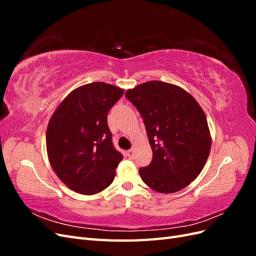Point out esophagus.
I'll list each match as a JSON object with an SVG mask.
<instances>
[{"label": "esophagus", "instance_id": "1", "mask_svg": "<svg viewBox=\"0 0 256 256\" xmlns=\"http://www.w3.org/2000/svg\"><path fill=\"white\" fill-rule=\"evenodd\" d=\"M127 156H128L130 159H132V158L134 157V150H128V152H127Z\"/></svg>", "mask_w": 256, "mask_h": 256}]
</instances>
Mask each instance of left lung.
<instances>
[{"instance_id": "left-lung-1", "label": "left lung", "mask_w": 256, "mask_h": 256, "mask_svg": "<svg viewBox=\"0 0 256 256\" xmlns=\"http://www.w3.org/2000/svg\"><path fill=\"white\" fill-rule=\"evenodd\" d=\"M142 115L152 150L150 164L138 170L154 191L174 193L196 180L210 152L206 115L196 100L177 85L150 81L126 92Z\"/></svg>"}]
</instances>
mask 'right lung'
Instances as JSON below:
<instances>
[{
	"mask_svg": "<svg viewBox=\"0 0 256 256\" xmlns=\"http://www.w3.org/2000/svg\"><path fill=\"white\" fill-rule=\"evenodd\" d=\"M122 94V88L104 82L82 85L69 92L49 120L46 144L50 164L80 194L92 196L109 187L122 160L108 126V113Z\"/></svg>",
	"mask_w": 256,
	"mask_h": 256,
	"instance_id": "1",
	"label": "right lung"
}]
</instances>
